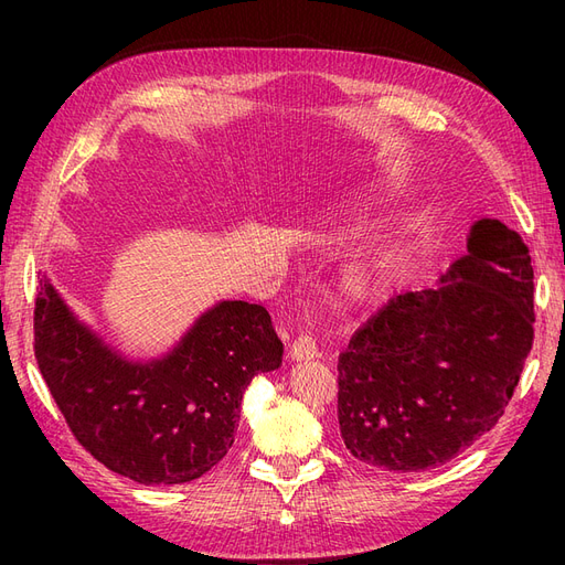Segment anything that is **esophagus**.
<instances>
[{
  "label": "esophagus",
  "instance_id": "34e87169",
  "mask_svg": "<svg viewBox=\"0 0 565 565\" xmlns=\"http://www.w3.org/2000/svg\"><path fill=\"white\" fill-rule=\"evenodd\" d=\"M316 355H318V347L311 337L299 334L292 344H289V358H292V361H311Z\"/></svg>",
  "mask_w": 565,
  "mask_h": 565
}]
</instances>
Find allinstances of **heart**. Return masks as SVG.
<instances>
[{"mask_svg":"<svg viewBox=\"0 0 565 565\" xmlns=\"http://www.w3.org/2000/svg\"><path fill=\"white\" fill-rule=\"evenodd\" d=\"M363 195L367 200H377L380 195V183L377 181H370L365 188H363ZM384 268L377 266L372 270H358L355 276L349 280V292L353 299H367V297H374L380 295L382 289L386 287V276H384Z\"/></svg>","mask_w":565,"mask_h":565,"instance_id":"heart-1","label":"heart"}]
</instances>
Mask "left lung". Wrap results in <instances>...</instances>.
<instances>
[{"instance_id":"1","label":"left lung","mask_w":565,"mask_h":565,"mask_svg":"<svg viewBox=\"0 0 565 565\" xmlns=\"http://www.w3.org/2000/svg\"><path fill=\"white\" fill-rule=\"evenodd\" d=\"M533 289L521 235L476 221L438 287L393 297L339 355L349 452L386 471H426L488 434L533 349Z\"/></svg>"}]
</instances>
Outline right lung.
Instances as JSON below:
<instances>
[{"instance_id":"1","label":"right lung","mask_w":565,"mask_h":565,"mask_svg":"<svg viewBox=\"0 0 565 565\" xmlns=\"http://www.w3.org/2000/svg\"><path fill=\"white\" fill-rule=\"evenodd\" d=\"M35 358L79 446L143 486L207 473L231 450L254 374L282 341L259 303L221 301L160 361L134 363L82 324L49 280L35 299Z\"/></svg>"}]
</instances>
